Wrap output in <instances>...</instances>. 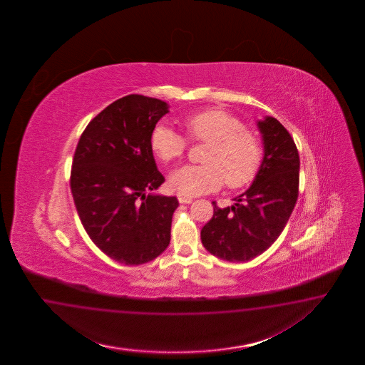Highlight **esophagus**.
Wrapping results in <instances>:
<instances>
[{
  "instance_id": "esophagus-1",
  "label": "esophagus",
  "mask_w": 365,
  "mask_h": 365,
  "mask_svg": "<svg viewBox=\"0 0 365 365\" xmlns=\"http://www.w3.org/2000/svg\"><path fill=\"white\" fill-rule=\"evenodd\" d=\"M178 200H179V203H191L192 202V198H188V197H183V195H178Z\"/></svg>"
}]
</instances>
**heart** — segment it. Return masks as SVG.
I'll return each mask as SVG.
<instances>
[{
    "instance_id": "1",
    "label": "heart",
    "mask_w": 365,
    "mask_h": 365,
    "mask_svg": "<svg viewBox=\"0 0 365 365\" xmlns=\"http://www.w3.org/2000/svg\"><path fill=\"white\" fill-rule=\"evenodd\" d=\"M186 136L191 142L207 143L202 154V165L177 170L170 185L185 197H197L221 187L240 188L255 180L264 159V145L255 133L226 110H200L183 120ZM150 145L165 163L180 159L187 140L165 124L155 125Z\"/></svg>"
}]
</instances>
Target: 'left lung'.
<instances>
[{
	"label": "left lung",
	"mask_w": 365,
	"mask_h": 365,
	"mask_svg": "<svg viewBox=\"0 0 365 365\" xmlns=\"http://www.w3.org/2000/svg\"><path fill=\"white\" fill-rule=\"evenodd\" d=\"M265 154L253 185L237 197L232 207L220 209L200 230V240L211 255L246 262L267 250L287 226L299 198V150L287 128L276 118L258 122Z\"/></svg>",
	"instance_id": "obj_1"
}]
</instances>
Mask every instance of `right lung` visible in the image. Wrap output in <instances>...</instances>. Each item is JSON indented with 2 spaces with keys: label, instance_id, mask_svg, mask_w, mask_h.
<instances>
[{
  "label": "right lung",
  "instance_id": "obj_1",
  "mask_svg": "<svg viewBox=\"0 0 365 365\" xmlns=\"http://www.w3.org/2000/svg\"><path fill=\"white\" fill-rule=\"evenodd\" d=\"M167 112L165 101L143 95L113 101L86 127L72 160L80 221L92 242L124 265L153 261L171 238L178 199L148 194L165 182L150 136Z\"/></svg>",
  "mask_w": 365,
  "mask_h": 365
}]
</instances>
